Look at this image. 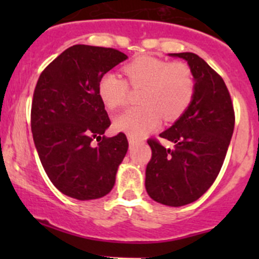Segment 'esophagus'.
<instances>
[{"instance_id":"esophagus-1","label":"esophagus","mask_w":259,"mask_h":259,"mask_svg":"<svg viewBox=\"0 0 259 259\" xmlns=\"http://www.w3.org/2000/svg\"><path fill=\"white\" fill-rule=\"evenodd\" d=\"M140 143H142V142H140V140H137V139H134V138H132V137L129 138V145L132 146V148H133V146H135V145L140 144Z\"/></svg>"}]
</instances>
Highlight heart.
Here are the masks:
<instances>
[{"label":"heart","mask_w":259,"mask_h":259,"mask_svg":"<svg viewBox=\"0 0 259 259\" xmlns=\"http://www.w3.org/2000/svg\"><path fill=\"white\" fill-rule=\"evenodd\" d=\"M126 79L115 72H106L99 79L98 94L110 110L124 105L129 95V85L142 89L138 103L115 117L114 126L129 137L140 139L159 126L161 116L165 121L178 120L192 104L195 80L185 62H168L158 57L143 55L124 66Z\"/></svg>","instance_id":"heart-1"}]
</instances>
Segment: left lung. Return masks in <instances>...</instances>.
Masks as SVG:
<instances>
[{"label":"left lung","instance_id":"left-lung-1","mask_svg":"<svg viewBox=\"0 0 259 259\" xmlns=\"http://www.w3.org/2000/svg\"><path fill=\"white\" fill-rule=\"evenodd\" d=\"M184 59L195 80L192 104L159 137L173 148L149 139L151 159L145 188L155 202L182 207L199 199L221 171L234 130V109L221 75L193 52L170 54Z\"/></svg>","mask_w":259,"mask_h":259}]
</instances>
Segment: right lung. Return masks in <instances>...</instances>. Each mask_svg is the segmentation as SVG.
Segmentation results:
<instances>
[{"instance_id":"1","label":"right lung","mask_w":259,"mask_h":259,"mask_svg":"<svg viewBox=\"0 0 259 259\" xmlns=\"http://www.w3.org/2000/svg\"><path fill=\"white\" fill-rule=\"evenodd\" d=\"M126 59L119 50L74 45L38 77L31 106L33 142L50 180L67 197L98 199L113 189L129 144L124 133L104 135L111 122L98 82Z\"/></svg>"}]
</instances>
